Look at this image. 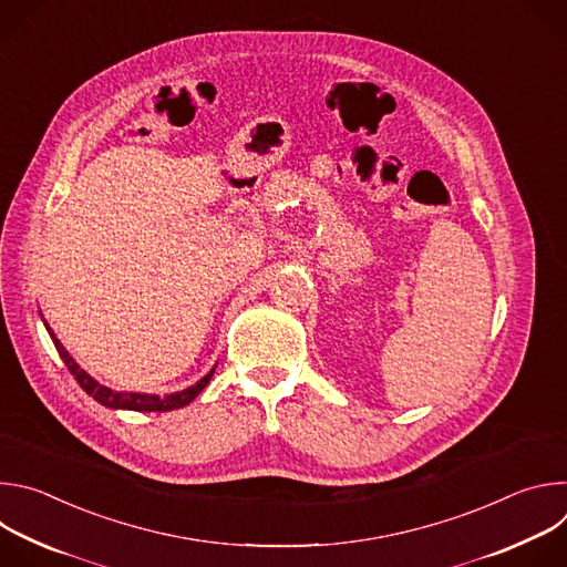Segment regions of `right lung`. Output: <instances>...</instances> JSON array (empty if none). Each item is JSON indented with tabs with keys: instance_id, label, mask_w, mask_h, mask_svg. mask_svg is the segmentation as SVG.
Returning a JSON list of instances; mask_svg holds the SVG:
<instances>
[{
	"instance_id": "add662e5",
	"label": "right lung",
	"mask_w": 567,
	"mask_h": 567,
	"mask_svg": "<svg viewBox=\"0 0 567 567\" xmlns=\"http://www.w3.org/2000/svg\"><path fill=\"white\" fill-rule=\"evenodd\" d=\"M47 332L60 354V359L64 361V365L69 368V372L73 374V379L80 383V388H83L90 396H94L99 403H103V406L107 409H114V411H136V413H164V411H175V409H184L188 406V403L208 385L215 368L202 377L195 385L182 390V392H173V394H166V396H158V394H143V392H118V390H112L103 383H99L94 377H90L83 368H80L73 357L62 348V343L55 339L53 330L47 326Z\"/></svg>"
}]
</instances>
